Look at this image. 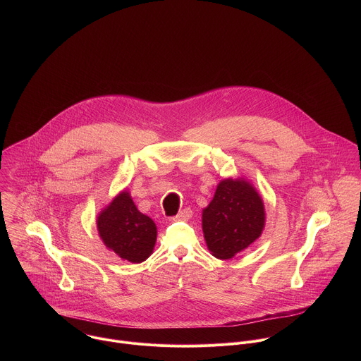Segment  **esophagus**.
I'll return each instance as SVG.
<instances>
[{"label":"esophagus","mask_w":361,"mask_h":361,"mask_svg":"<svg viewBox=\"0 0 361 361\" xmlns=\"http://www.w3.org/2000/svg\"><path fill=\"white\" fill-rule=\"evenodd\" d=\"M191 216H192V212H191V209H188V207H185L184 210H181L173 220H188V219H191Z\"/></svg>","instance_id":"1"}]
</instances>
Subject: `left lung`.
<instances>
[{
    "label": "left lung",
    "instance_id": "left-lung-1",
    "mask_svg": "<svg viewBox=\"0 0 361 361\" xmlns=\"http://www.w3.org/2000/svg\"><path fill=\"white\" fill-rule=\"evenodd\" d=\"M264 202L244 178L219 183L212 202L202 210V233L212 254L228 260L263 233Z\"/></svg>",
    "mask_w": 361,
    "mask_h": 361
}]
</instances>
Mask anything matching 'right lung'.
<instances>
[{"label":"right lung","mask_w":361,"mask_h":361,"mask_svg":"<svg viewBox=\"0 0 361 361\" xmlns=\"http://www.w3.org/2000/svg\"><path fill=\"white\" fill-rule=\"evenodd\" d=\"M97 228L106 247L130 263L147 260L157 240L156 224L138 212L127 191H121L98 214Z\"/></svg>","instance_id":"1"}]
</instances>
